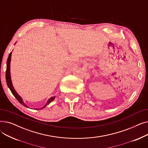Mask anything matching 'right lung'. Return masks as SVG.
I'll return each mask as SVG.
<instances>
[{"mask_svg":"<svg viewBox=\"0 0 148 148\" xmlns=\"http://www.w3.org/2000/svg\"><path fill=\"white\" fill-rule=\"evenodd\" d=\"M11 54H12V52H11L10 53L9 56H8V59H7V62H6V83H7L8 86V88L11 90L12 94L15 97V98L18 101V102L20 104H21L23 106H24L25 107H28V106L27 105H26V104L24 102H23V99L17 94V92L15 90V89H14V88L12 86V81H11V73H10V62H11ZM54 98H55V97L50 98L47 101V102L46 103L45 106H43L42 107H41V108H40V109H42V108H45L52 101H53L54 99ZM36 110H38V108H36Z\"/></svg>","mask_w":148,"mask_h":148,"instance_id":"right-lung-1","label":"right lung"}]
</instances>
